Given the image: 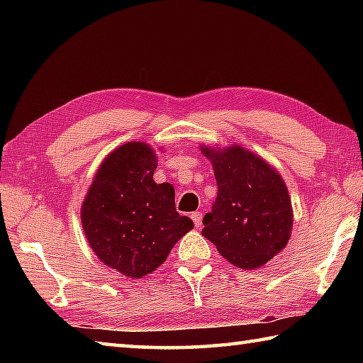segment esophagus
Listing matches in <instances>:
<instances>
[{
	"mask_svg": "<svg viewBox=\"0 0 363 363\" xmlns=\"http://www.w3.org/2000/svg\"><path fill=\"white\" fill-rule=\"evenodd\" d=\"M191 220H194L195 226L199 229L203 226V213L201 212H194L191 213Z\"/></svg>",
	"mask_w": 363,
	"mask_h": 363,
	"instance_id": "34e87169",
	"label": "esophagus"
}]
</instances>
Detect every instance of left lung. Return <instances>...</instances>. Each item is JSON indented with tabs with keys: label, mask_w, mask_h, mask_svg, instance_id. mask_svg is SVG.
<instances>
[{
	"label": "left lung",
	"mask_w": 363,
	"mask_h": 363,
	"mask_svg": "<svg viewBox=\"0 0 363 363\" xmlns=\"http://www.w3.org/2000/svg\"><path fill=\"white\" fill-rule=\"evenodd\" d=\"M218 195L203 220V235L238 268L262 267L287 245L291 203L279 173L238 146L211 150Z\"/></svg>",
	"instance_id": "8db88e82"
}]
</instances>
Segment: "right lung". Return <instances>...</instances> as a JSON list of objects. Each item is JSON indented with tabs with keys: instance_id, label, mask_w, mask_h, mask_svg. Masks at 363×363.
Masks as SVG:
<instances>
[{
	"instance_id": "1",
	"label": "right lung",
	"mask_w": 363,
	"mask_h": 363,
	"mask_svg": "<svg viewBox=\"0 0 363 363\" xmlns=\"http://www.w3.org/2000/svg\"><path fill=\"white\" fill-rule=\"evenodd\" d=\"M156 168L148 145H121L104 159L82 204L91 250L134 279L164 264L174 243L194 228V221L176 212L172 184L154 182Z\"/></svg>"
}]
</instances>
